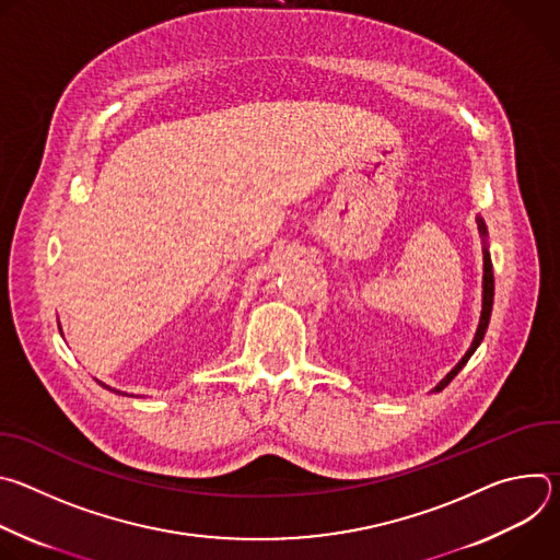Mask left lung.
<instances>
[{
  "instance_id": "1",
  "label": "left lung",
  "mask_w": 560,
  "mask_h": 560,
  "mask_svg": "<svg viewBox=\"0 0 560 560\" xmlns=\"http://www.w3.org/2000/svg\"><path fill=\"white\" fill-rule=\"evenodd\" d=\"M478 223H481V232L486 234V225L483 221L478 219ZM492 301H494V272H492V261H490V255H488V248H486V255H483V312H481V324H478V330H476V337L471 341V348L467 350V354L460 359V363L436 385V389H443L460 370L463 365L469 361V357L474 354V350L481 346L483 337H486V330H488V324H490V314H492Z\"/></svg>"
}]
</instances>
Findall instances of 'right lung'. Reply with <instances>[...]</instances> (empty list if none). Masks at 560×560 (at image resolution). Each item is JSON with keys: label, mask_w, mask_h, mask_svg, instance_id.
Masks as SVG:
<instances>
[{"label": "right lung", "mask_w": 560, "mask_h": 560, "mask_svg": "<svg viewBox=\"0 0 560 560\" xmlns=\"http://www.w3.org/2000/svg\"><path fill=\"white\" fill-rule=\"evenodd\" d=\"M102 385H104V383H102ZM104 387H106V385H104ZM108 389H110V387H108ZM113 392H117V389H113ZM117 394H119V392H117Z\"/></svg>", "instance_id": "1"}]
</instances>
